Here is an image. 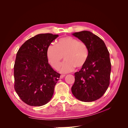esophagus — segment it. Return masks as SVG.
<instances>
[{
    "label": "esophagus",
    "instance_id": "34e87169",
    "mask_svg": "<svg viewBox=\"0 0 128 128\" xmlns=\"http://www.w3.org/2000/svg\"><path fill=\"white\" fill-rule=\"evenodd\" d=\"M65 76H66V75H63V74H62V75H60V78H64V77Z\"/></svg>",
    "mask_w": 128,
    "mask_h": 128
}]
</instances>
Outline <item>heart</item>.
Wrapping results in <instances>:
<instances>
[{
	"mask_svg": "<svg viewBox=\"0 0 128 128\" xmlns=\"http://www.w3.org/2000/svg\"><path fill=\"white\" fill-rule=\"evenodd\" d=\"M46 54L48 63L54 69L59 67L64 56L65 60L58 70L62 73H66L73 70L75 67L80 68L84 66L88 59V48L84 42L67 36L58 40L56 45L50 44Z\"/></svg>",
	"mask_w": 128,
	"mask_h": 128,
	"instance_id": "b5f03b06",
	"label": "heart"
}]
</instances>
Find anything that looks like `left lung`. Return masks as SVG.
I'll return each instance as SVG.
<instances>
[{"instance_id":"obj_1","label":"left lung","mask_w":128,"mask_h":128,"mask_svg":"<svg viewBox=\"0 0 128 128\" xmlns=\"http://www.w3.org/2000/svg\"><path fill=\"white\" fill-rule=\"evenodd\" d=\"M72 34L87 45L88 56L84 66L75 73L72 92L80 101L94 102L101 98L109 86L110 53L104 41L90 32L82 31Z\"/></svg>"}]
</instances>
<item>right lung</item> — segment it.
Masks as SVG:
<instances>
[{
    "instance_id": "add662e5",
    "label": "right lung",
    "mask_w": 128,
    "mask_h": 128,
    "mask_svg": "<svg viewBox=\"0 0 128 128\" xmlns=\"http://www.w3.org/2000/svg\"><path fill=\"white\" fill-rule=\"evenodd\" d=\"M59 35L40 34L30 38L18 49L14 66V89L26 104L41 106L52 97L60 74L48 63V46Z\"/></svg>"
}]
</instances>
